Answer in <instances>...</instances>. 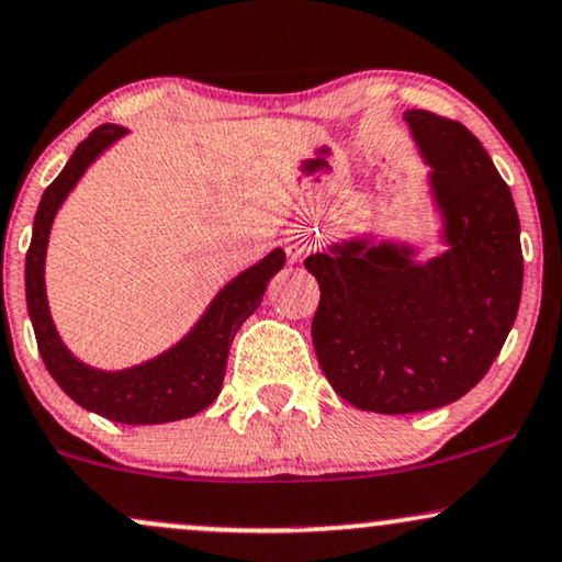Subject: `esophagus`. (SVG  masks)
<instances>
[{
    "label": "esophagus",
    "instance_id": "34e87169",
    "mask_svg": "<svg viewBox=\"0 0 562 562\" xmlns=\"http://www.w3.org/2000/svg\"><path fill=\"white\" fill-rule=\"evenodd\" d=\"M308 254V246L303 240H288V256L290 261H303Z\"/></svg>",
    "mask_w": 562,
    "mask_h": 562
}]
</instances>
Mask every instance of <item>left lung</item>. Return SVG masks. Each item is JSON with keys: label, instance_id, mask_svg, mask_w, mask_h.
<instances>
[{"label": "left lung", "instance_id": "obj_1", "mask_svg": "<svg viewBox=\"0 0 562 562\" xmlns=\"http://www.w3.org/2000/svg\"><path fill=\"white\" fill-rule=\"evenodd\" d=\"M445 251L374 235L308 256L322 288L311 322L319 367L342 401L371 414L442 408L482 382L516 322L524 256L510 188L469 127L405 112Z\"/></svg>", "mask_w": 562, "mask_h": 562}]
</instances>
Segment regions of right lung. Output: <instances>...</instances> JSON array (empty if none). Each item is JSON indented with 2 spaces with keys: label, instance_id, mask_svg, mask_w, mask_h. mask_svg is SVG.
Here are the masks:
<instances>
[{
  "label": "right lung",
  "instance_id": "right-lung-1",
  "mask_svg": "<svg viewBox=\"0 0 562 562\" xmlns=\"http://www.w3.org/2000/svg\"><path fill=\"white\" fill-rule=\"evenodd\" d=\"M127 127L101 125L72 151L65 170L46 188L33 220L31 248L25 256V301L36 333L38 353L54 382L70 395L80 408L117 424H167L191 418L216 401L225 380L227 353L240 324L259 308L269 280L285 267V251L274 248L227 282L209 303L201 319L167 348L135 367L106 371L88 367L65 346L54 327L49 301H46V248L59 206L70 195L88 167L112 144H117Z\"/></svg>",
  "mask_w": 562,
  "mask_h": 562
}]
</instances>
